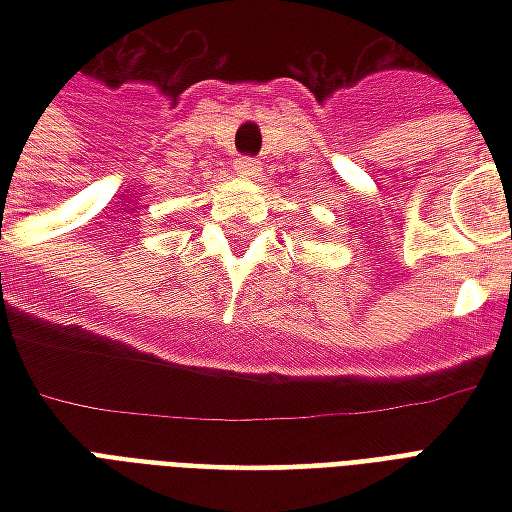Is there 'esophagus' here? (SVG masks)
<instances>
[{
	"instance_id": "obj_1",
	"label": "esophagus",
	"mask_w": 512,
	"mask_h": 512,
	"mask_svg": "<svg viewBox=\"0 0 512 512\" xmlns=\"http://www.w3.org/2000/svg\"><path fill=\"white\" fill-rule=\"evenodd\" d=\"M235 172H238L241 178H257V175H260V161L249 156H238L235 158Z\"/></svg>"
}]
</instances>
